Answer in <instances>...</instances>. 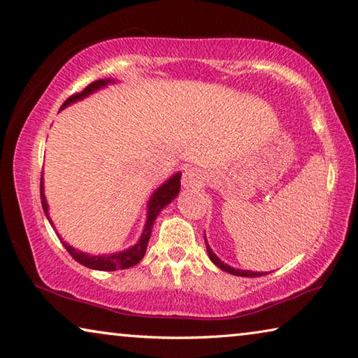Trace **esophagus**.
I'll return each mask as SVG.
<instances>
[{"label": "esophagus", "mask_w": 358, "mask_h": 358, "mask_svg": "<svg viewBox=\"0 0 358 358\" xmlns=\"http://www.w3.org/2000/svg\"><path fill=\"white\" fill-rule=\"evenodd\" d=\"M203 180H205V175L197 167H187L183 172V178H181V185L185 189H197L201 186Z\"/></svg>", "instance_id": "1"}]
</instances>
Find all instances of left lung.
Instances as JSON below:
<instances>
[{
    "label": "left lung",
    "instance_id": "1",
    "mask_svg": "<svg viewBox=\"0 0 358 358\" xmlns=\"http://www.w3.org/2000/svg\"><path fill=\"white\" fill-rule=\"evenodd\" d=\"M205 243H206L208 256H209V259H211V262H213L214 265H217V267H219L220 270L229 273V275L242 276V278H259V276L268 275L267 271H251V270H241V268L231 267V265H228V264H225L223 261H220V257L214 253V251L211 250V247H209V243H208V241H206V234H205Z\"/></svg>",
    "mask_w": 358,
    "mask_h": 358
}]
</instances>
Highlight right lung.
I'll return each mask as SVG.
<instances>
[{
    "label": "right lung",
    "mask_w": 358,
    "mask_h": 358,
    "mask_svg": "<svg viewBox=\"0 0 358 358\" xmlns=\"http://www.w3.org/2000/svg\"><path fill=\"white\" fill-rule=\"evenodd\" d=\"M116 82H117L116 79H108V77H107V79H99V80H96L93 83H90V85L82 91V93L68 97L65 103H63L60 107V110L66 108V107H69V105H73V103L79 102L82 99H85V97L91 96L93 93H97L99 90L107 88L108 85H113V83H116ZM180 178H181V172H175L173 175H171V177L164 181L163 185L158 186L155 191H153L149 201H147V214H145L144 229H143L141 236H139L138 242L135 245H131V247L121 250V251H116V253L90 255V253H85V251H80V250L71 247V245L63 241L60 234L57 233L59 239L62 241L63 247L66 248L68 253L71 255L77 262L85 265V267H88V268L101 270V271H115V270H122V268L133 267V265H136L145 255L147 243H149L155 219L159 215V213L163 211V209L167 205H169L172 200L177 199V195L180 194ZM43 183H45L43 177H41V185H40L41 206H43V211L48 217V220H49V223H51V227L54 228V223L51 220V217H49V205H48L46 197H45V185Z\"/></svg>",
    "instance_id": "obj_1"
}]
</instances>
